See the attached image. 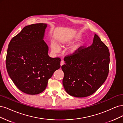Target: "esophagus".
I'll list each match as a JSON object with an SVG mask.
<instances>
[{
  "label": "esophagus",
  "instance_id": "esophagus-1",
  "mask_svg": "<svg viewBox=\"0 0 123 123\" xmlns=\"http://www.w3.org/2000/svg\"><path fill=\"white\" fill-rule=\"evenodd\" d=\"M64 64H65V62H64V61H62L61 62V66H62V65H64Z\"/></svg>",
  "mask_w": 123,
  "mask_h": 123
}]
</instances>
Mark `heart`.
<instances>
[{"mask_svg":"<svg viewBox=\"0 0 123 123\" xmlns=\"http://www.w3.org/2000/svg\"><path fill=\"white\" fill-rule=\"evenodd\" d=\"M69 38L66 37L62 40H61L60 42V45L61 46H63L65 45L68 42ZM51 48L52 50L54 51V52H58L59 50V47L56 43H52L51 44ZM80 50V45L79 44H76L73 46L70 50V53L74 54H76Z\"/></svg>","mask_w":123,"mask_h":123,"instance_id":"obj_1","label":"heart"}]
</instances>
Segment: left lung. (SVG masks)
<instances>
[{
  "instance_id": "left-lung-1",
  "label": "left lung",
  "mask_w": 123,
  "mask_h": 123,
  "mask_svg": "<svg viewBox=\"0 0 123 123\" xmlns=\"http://www.w3.org/2000/svg\"><path fill=\"white\" fill-rule=\"evenodd\" d=\"M109 57L108 48L95 34L91 46L80 48L76 54L66 56V64L62 66L66 91L76 98L93 94L107 79Z\"/></svg>"
}]
</instances>
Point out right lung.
I'll use <instances>...</instances> for the list:
<instances>
[{"label":"right lung","instance_id":"add662e5","mask_svg":"<svg viewBox=\"0 0 123 123\" xmlns=\"http://www.w3.org/2000/svg\"><path fill=\"white\" fill-rule=\"evenodd\" d=\"M46 24L25 26L11 39L6 57L9 75L20 91L38 94L46 88L48 80L61 67V58L48 55L43 40Z\"/></svg>","mask_w":123,"mask_h":123}]
</instances>
